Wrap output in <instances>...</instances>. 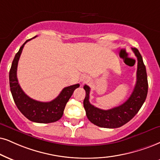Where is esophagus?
<instances>
[{
    "instance_id": "obj_1",
    "label": "esophagus",
    "mask_w": 160,
    "mask_h": 160,
    "mask_svg": "<svg viewBox=\"0 0 160 160\" xmlns=\"http://www.w3.org/2000/svg\"><path fill=\"white\" fill-rule=\"evenodd\" d=\"M82 82H88V77L87 76H83L82 78Z\"/></svg>"
}]
</instances>
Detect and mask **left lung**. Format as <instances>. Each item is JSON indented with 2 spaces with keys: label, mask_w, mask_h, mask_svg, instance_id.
<instances>
[{
  "label": "left lung",
  "mask_w": 160,
  "mask_h": 160,
  "mask_svg": "<svg viewBox=\"0 0 160 160\" xmlns=\"http://www.w3.org/2000/svg\"><path fill=\"white\" fill-rule=\"evenodd\" d=\"M132 50L137 56L138 62L137 83L131 96L125 103L110 110L99 109L90 103V88L86 84L84 86L86 96L83 104L87 117L98 127L116 128L124 125L134 117L146 99L148 88L146 68L139 50L137 48H132Z\"/></svg>",
  "instance_id": "8db88e82"
}]
</instances>
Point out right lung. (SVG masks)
Wrapping results in <instances>:
<instances>
[{
  "instance_id": "right-lung-1",
  "label": "right lung",
  "mask_w": 160,
  "mask_h": 160,
  "mask_svg": "<svg viewBox=\"0 0 160 160\" xmlns=\"http://www.w3.org/2000/svg\"><path fill=\"white\" fill-rule=\"evenodd\" d=\"M31 39L26 41L24 44L20 47L19 51L16 53L12 63L11 69L9 70V86L12 95L17 108L29 120L38 123L55 122L62 118L67 102L72 95L74 90L79 87V84L64 88L55 99L49 102H38L29 97L23 91L18 84L17 68L23 47L26 43Z\"/></svg>"
}]
</instances>
